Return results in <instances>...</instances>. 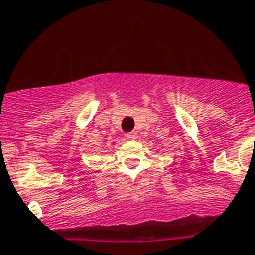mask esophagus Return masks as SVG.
Here are the masks:
<instances>
[{"instance_id":"1","label":"esophagus","mask_w":255,"mask_h":255,"mask_svg":"<svg viewBox=\"0 0 255 255\" xmlns=\"http://www.w3.org/2000/svg\"><path fill=\"white\" fill-rule=\"evenodd\" d=\"M126 138L129 140H135L136 138H138V134H136L135 131H131L129 132V134H126Z\"/></svg>"}]
</instances>
